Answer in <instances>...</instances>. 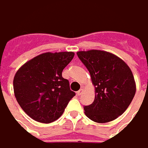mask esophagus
<instances>
[{
    "instance_id": "34e87169",
    "label": "esophagus",
    "mask_w": 148,
    "mask_h": 148,
    "mask_svg": "<svg viewBox=\"0 0 148 148\" xmlns=\"http://www.w3.org/2000/svg\"><path fill=\"white\" fill-rule=\"evenodd\" d=\"M82 93H83V89L81 88V89H79L78 92H77V95L78 96H80V95H82Z\"/></svg>"
}]
</instances>
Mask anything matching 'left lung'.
<instances>
[{
	"instance_id": "8db88e82",
	"label": "left lung",
	"mask_w": 148,
	"mask_h": 148,
	"mask_svg": "<svg viewBox=\"0 0 148 148\" xmlns=\"http://www.w3.org/2000/svg\"><path fill=\"white\" fill-rule=\"evenodd\" d=\"M95 86V99L84 106L85 115L97 123L115 120L129 107L136 92L133 73L124 60L98 50L78 51Z\"/></svg>"
}]
</instances>
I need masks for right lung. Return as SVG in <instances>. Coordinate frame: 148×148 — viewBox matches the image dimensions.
Segmentation results:
<instances>
[{"mask_svg": "<svg viewBox=\"0 0 148 148\" xmlns=\"http://www.w3.org/2000/svg\"><path fill=\"white\" fill-rule=\"evenodd\" d=\"M74 52H47L30 60L14 78V92L23 111L34 120L48 124L59 119L75 96L63 69Z\"/></svg>", "mask_w": 148, "mask_h": 148, "instance_id": "right-lung-1", "label": "right lung"}]
</instances>
